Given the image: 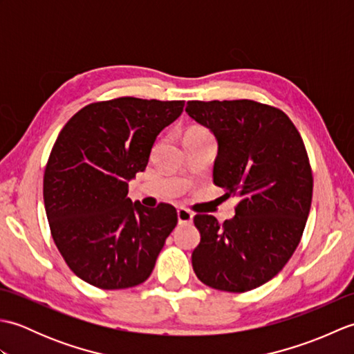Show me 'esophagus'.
Masks as SVG:
<instances>
[{"label":"esophagus","mask_w":354,"mask_h":354,"mask_svg":"<svg viewBox=\"0 0 354 354\" xmlns=\"http://www.w3.org/2000/svg\"><path fill=\"white\" fill-rule=\"evenodd\" d=\"M193 221V214L187 208H178V222L179 225H189Z\"/></svg>","instance_id":"obj_1"}]
</instances>
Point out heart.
<instances>
[{"label":"heart","instance_id":"1","mask_svg":"<svg viewBox=\"0 0 354 354\" xmlns=\"http://www.w3.org/2000/svg\"><path fill=\"white\" fill-rule=\"evenodd\" d=\"M185 135H198V137H207V135H209V132L205 129V127L193 126V127H190L189 131H187Z\"/></svg>","mask_w":354,"mask_h":354}]
</instances>
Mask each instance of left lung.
I'll use <instances>...</instances> for the list:
<instances>
[{
	"instance_id": "obj_1",
	"label": "left lung",
	"mask_w": 354,
	"mask_h": 354,
	"mask_svg": "<svg viewBox=\"0 0 354 354\" xmlns=\"http://www.w3.org/2000/svg\"><path fill=\"white\" fill-rule=\"evenodd\" d=\"M185 111L219 142L214 184L239 198L231 221L194 216V274L217 290H252L280 272L303 237L313 193L304 141L281 109L255 100H192Z\"/></svg>"
}]
</instances>
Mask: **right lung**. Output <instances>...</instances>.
<instances>
[{"mask_svg": "<svg viewBox=\"0 0 354 354\" xmlns=\"http://www.w3.org/2000/svg\"><path fill=\"white\" fill-rule=\"evenodd\" d=\"M184 100L137 97L94 102L76 112L44 171V205L65 263L99 289L146 281L178 223L176 208H145L127 198L146 169L156 135L183 114Z\"/></svg>", "mask_w": 354, "mask_h": 354, "instance_id": "1", "label": "right lung"}]
</instances>
